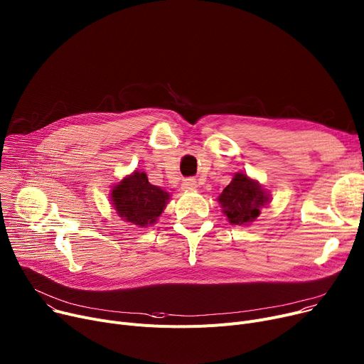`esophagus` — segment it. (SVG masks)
Wrapping results in <instances>:
<instances>
[{
	"label": "esophagus",
	"instance_id": "obj_1",
	"mask_svg": "<svg viewBox=\"0 0 364 364\" xmlns=\"http://www.w3.org/2000/svg\"><path fill=\"white\" fill-rule=\"evenodd\" d=\"M181 188H183L184 191H193V190H196V188H198V181H196L195 178H187V180L183 181Z\"/></svg>",
	"mask_w": 364,
	"mask_h": 364
}]
</instances>
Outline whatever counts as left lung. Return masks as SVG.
Instances as JSON below:
<instances>
[{
	"mask_svg": "<svg viewBox=\"0 0 364 364\" xmlns=\"http://www.w3.org/2000/svg\"><path fill=\"white\" fill-rule=\"evenodd\" d=\"M271 202L269 191L246 173H235L231 183L218 196L223 213L232 225L253 224L263 208Z\"/></svg>",
	"mask_w": 364,
	"mask_h": 364,
	"instance_id": "obj_1",
	"label": "left lung"
}]
</instances>
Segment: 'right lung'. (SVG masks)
Segmentation results:
<instances>
[{
	"mask_svg": "<svg viewBox=\"0 0 364 364\" xmlns=\"http://www.w3.org/2000/svg\"><path fill=\"white\" fill-rule=\"evenodd\" d=\"M111 188L109 199L117 216L140 228L156 224L171 199L168 191L151 184L146 173L139 169H134Z\"/></svg>",
	"mask_w": 364,
	"mask_h": 364,
	"instance_id": "1",
	"label": "right lung"
}]
</instances>
